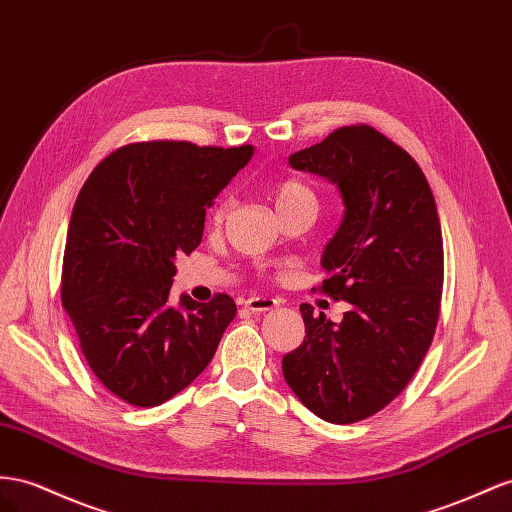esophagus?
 <instances>
[{
  "instance_id": "34e87169",
  "label": "esophagus",
  "mask_w": 512,
  "mask_h": 512,
  "mask_svg": "<svg viewBox=\"0 0 512 512\" xmlns=\"http://www.w3.org/2000/svg\"><path fill=\"white\" fill-rule=\"evenodd\" d=\"M243 306L247 310H252V312H269V310L278 306V301L271 299V297H250V299L243 301Z\"/></svg>"
}]
</instances>
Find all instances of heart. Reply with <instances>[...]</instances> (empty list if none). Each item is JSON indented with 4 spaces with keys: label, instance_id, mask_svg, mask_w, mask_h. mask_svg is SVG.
<instances>
[{
    "label": "heart",
    "instance_id": "heart-1",
    "mask_svg": "<svg viewBox=\"0 0 512 512\" xmlns=\"http://www.w3.org/2000/svg\"><path fill=\"white\" fill-rule=\"evenodd\" d=\"M273 200H275V209H278L280 215L295 213V211H308V213L316 215V211H319V206H321L319 191H316V187L301 176L282 178V181L273 189ZM230 209H232L230 196H224L222 200H217V204L213 206V213H211V222L215 226L222 224L226 215L230 213Z\"/></svg>",
    "mask_w": 512,
    "mask_h": 512
}]
</instances>
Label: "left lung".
<instances>
[{
	"instance_id": "left-lung-1",
	"label": "left lung",
	"mask_w": 512,
	"mask_h": 512,
	"mask_svg": "<svg viewBox=\"0 0 512 512\" xmlns=\"http://www.w3.org/2000/svg\"><path fill=\"white\" fill-rule=\"evenodd\" d=\"M288 163L340 189L344 215L321 260L327 280L312 290L351 308L336 325L301 303L306 338L282 372L314 416L353 424L407 388L433 342L444 286L437 206L416 159L370 124L340 127Z\"/></svg>"
}]
</instances>
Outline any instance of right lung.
I'll list each match as a JSON object with an SVG mask.
<instances>
[{
  "label": "right lung",
  "mask_w": 512,
  "mask_h": 512,
  "mask_svg": "<svg viewBox=\"0 0 512 512\" xmlns=\"http://www.w3.org/2000/svg\"><path fill=\"white\" fill-rule=\"evenodd\" d=\"M254 148L153 140L120 146L81 187L62 260V308L94 377L122 403L157 407L209 366L237 303L181 297L174 260L202 241L206 206Z\"/></svg>",
  "instance_id": "right-lung-1"
}]
</instances>
